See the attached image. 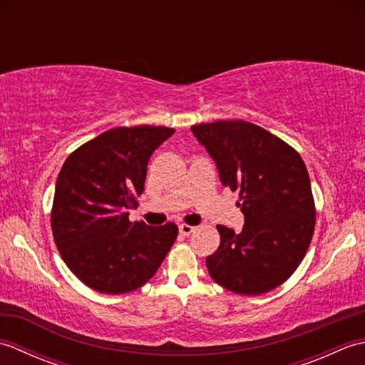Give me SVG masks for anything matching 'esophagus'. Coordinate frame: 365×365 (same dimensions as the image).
<instances>
[{
	"label": "esophagus",
	"mask_w": 365,
	"mask_h": 365,
	"mask_svg": "<svg viewBox=\"0 0 365 365\" xmlns=\"http://www.w3.org/2000/svg\"><path fill=\"white\" fill-rule=\"evenodd\" d=\"M178 232H180L182 235H191L192 232H196V227L195 226H188V224H180V226H178Z\"/></svg>",
	"instance_id": "34e87169"
}]
</instances>
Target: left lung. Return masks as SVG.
Instances as JSON below:
<instances>
[{
	"label": "left lung",
	"instance_id": "1",
	"mask_svg": "<svg viewBox=\"0 0 365 365\" xmlns=\"http://www.w3.org/2000/svg\"><path fill=\"white\" fill-rule=\"evenodd\" d=\"M215 161L220 180L240 191V234L218 224L220 247L205 263L212 279L238 294H262L289 279L314 235L311 180L299 153L269 131L245 120L191 127Z\"/></svg>",
	"mask_w": 365,
	"mask_h": 365
}]
</instances>
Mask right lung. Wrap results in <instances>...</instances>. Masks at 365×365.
I'll list each match as a JSON object with an SVG mask.
<instances>
[{
	"label": "right lung",
	"instance_id": "obj_1",
	"mask_svg": "<svg viewBox=\"0 0 365 365\" xmlns=\"http://www.w3.org/2000/svg\"><path fill=\"white\" fill-rule=\"evenodd\" d=\"M168 127H118L83 144L61 168L51 229L66 265L83 284L106 294L144 285L173 247L174 222H130L144 191L150 155L174 135Z\"/></svg>",
	"mask_w": 365,
	"mask_h": 365
}]
</instances>
